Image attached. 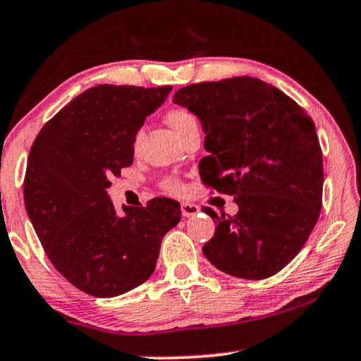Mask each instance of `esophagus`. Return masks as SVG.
I'll use <instances>...</instances> for the list:
<instances>
[{"label": "esophagus", "mask_w": 361, "mask_h": 361, "mask_svg": "<svg viewBox=\"0 0 361 361\" xmlns=\"http://www.w3.org/2000/svg\"><path fill=\"white\" fill-rule=\"evenodd\" d=\"M198 212H200L198 204L188 203V202L181 203V214H183V216H193V214H196Z\"/></svg>", "instance_id": "esophagus-1"}]
</instances>
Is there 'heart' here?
Here are the masks:
<instances>
[{
	"mask_svg": "<svg viewBox=\"0 0 361 361\" xmlns=\"http://www.w3.org/2000/svg\"><path fill=\"white\" fill-rule=\"evenodd\" d=\"M166 121L170 123V126L176 131L178 135H181L186 128H190L191 125H196V123H198V118H196L195 113L190 111L188 108L178 106V108H171L170 111L166 113ZM141 140H143V130H138L135 133V138H133L135 152H138L140 149ZM161 186L166 191H170V193H175V195L183 193V190H185L183 183H181L180 180H176V178H165Z\"/></svg>",
	"mask_w": 361,
	"mask_h": 361,
	"instance_id": "1",
	"label": "heart"
}]
</instances>
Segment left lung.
Instances as JSON below:
<instances>
[{
    "mask_svg": "<svg viewBox=\"0 0 361 361\" xmlns=\"http://www.w3.org/2000/svg\"><path fill=\"white\" fill-rule=\"evenodd\" d=\"M173 102L207 131L203 183L238 204L235 216L221 218L202 208L218 225L204 257L236 278L276 275L320 218L323 157L313 120L276 86L252 76L185 86Z\"/></svg>",
    "mask_w": 361,
    "mask_h": 361,
    "instance_id": "obj_1",
    "label": "left lung"
}]
</instances>
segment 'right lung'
<instances>
[{
    "instance_id": "right-lung-1",
    "label": "right lung",
    "mask_w": 361,
    "mask_h": 361,
    "mask_svg": "<svg viewBox=\"0 0 361 361\" xmlns=\"http://www.w3.org/2000/svg\"><path fill=\"white\" fill-rule=\"evenodd\" d=\"M173 86L98 85L59 109L30 149L25 207L53 267L73 286L111 298L152 276L180 204L153 198L116 216L106 193L133 163V138Z\"/></svg>"
}]
</instances>
